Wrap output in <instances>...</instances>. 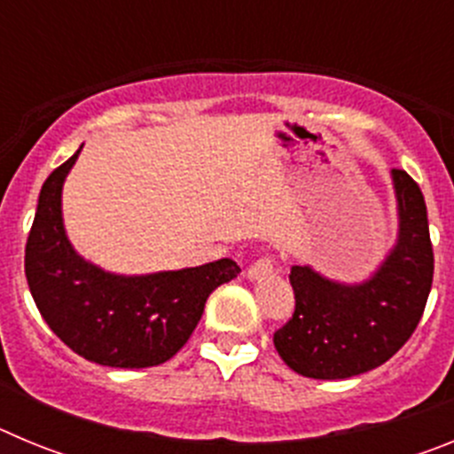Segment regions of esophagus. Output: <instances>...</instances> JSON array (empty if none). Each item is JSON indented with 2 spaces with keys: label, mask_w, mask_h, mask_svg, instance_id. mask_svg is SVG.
<instances>
[{
  "label": "esophagus",
  "mask_w": 454,
  "mask_h": 454,
  "mask_svg": "<svg viewBox=\"0 0 454 454\" xmlns=\"http://www.w3.org/2000/svg\"><path fill=\"white\" fill-rule=\"evenodd\" d=\"M272 272H275V262H272L270 256H262L259 262H254L247 268V279L256 282V279H263V277L272 275Z\"/></svg>",
  "instance_id": "obj_1"
}]
</instances>
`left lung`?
<instances>
[{
  "label": "left lung",
  "instance_id": "left-lung-1",
  "mask_svg": "<svg viewBox=\"0 0 454 454\" xmlns=\"http://www.w3.org/2000/svg\"><path fill=\"white\" fill-rule=\"evenodd\" d=\"M398 236L364 282H336L311 266L291 268L293 318L275 332L291 371L314 380H346L388 362L414 334L430 295L434 254L419 184L391 170Z\"/></svg>",
  "mask_w": 454,
  "mask_h": 454
}]
</instances>
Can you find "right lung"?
<instances>
[{"label":"right lung","instance_id":"right-lung-1","mask_svg":"<svg viewBox=\"0 0 454 454\" xmlns=\"http://www.w3.org/2000/svg\"><path fill=\"white\" fill-rule=\"evenodd\" d=\"M83 147V145H82ZM79 147L40 188L24 272L40 316L79 356L111 368H150L177 355L207 298L240 272L231 259L182 270L118 275L83 259L63 224V184Z\"/></svg>","mask_w":454,"mask_h":454}]
</instances>
